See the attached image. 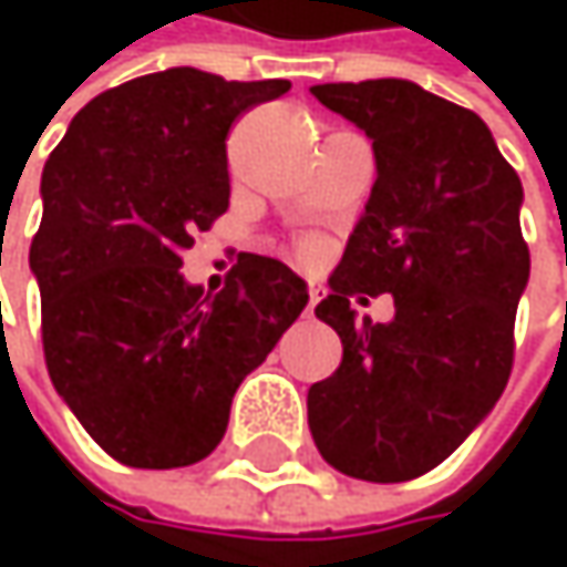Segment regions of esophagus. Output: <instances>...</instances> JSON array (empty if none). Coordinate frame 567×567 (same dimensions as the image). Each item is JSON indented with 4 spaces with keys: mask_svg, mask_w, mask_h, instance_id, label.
Returning <instances> with one entry per match:
<instances>
[{
    "mask_svg": "<svg viewBox=\"0 0 567 567\" xmlns=\"http://www.w3.org/2000/svg\"><path fill=\"white\" fill-rule=\"evenodd\" d=\"M315 305H318V288L311 285V288H308V308H305V311H308V315H315Z\"/></svg>",
    "mask_w": 567,
    "mask_h": 567,
    "instance_id": "obj_1",
    "label": "esophagus"
}]
</instances>
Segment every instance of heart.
<instances>
[{
    "mask_svg": "<svg viewBox=\"0 0 567 567\" xmlns=\"http://www.w3.org/2000/svg\"><path fill=\"white\" fill-rule=\"evenodd\" d=\"M301 256L311 259V256H315V243H301Z\"/></svg>",
    "mask_w": 567,
    "mask_h": 567,
    "instance_id": "obj_1",
    "label": "heart"
}]
</instances>
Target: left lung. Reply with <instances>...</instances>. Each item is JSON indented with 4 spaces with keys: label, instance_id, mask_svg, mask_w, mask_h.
Instances as JSON below:
<instances>
[{
    "label": "left lung",
    "instance_id": "1",
    "mask_svg": "<svg viewBox=\"0 0 567 567\" xmlns=\"http://www.w3.org/2000/svg\"><path fill=\"white\" fill-rule=\"evenodd\" d=\"M311 94L374 141L378 179L315 315L341 364L308 391V426L338 473L406 483L440 466L496 406L528 282L522 183L489 127L413 81H338ZM395 295L388 326L348 297Z\"/></svg>",
    "mask_w": 567,
    "mask_h": 567
}]
</instances>
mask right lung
I'll list each match as a JSON object with an SVG mask.
<instances>
[{"mask_svg": "<svg viewBox=\"0 0 567 567\" xmlns=\"http://www.w3.org/2000/svg\"><path fill=\"white\" fill-rule=\"evenodd\" d=\"M291 84L167 68L87 101L42 173L29 266L49 378L124 466L209 456L233 394L308 305L279 259L239 252L209 295L179 276L193 236L229 209L226 137Z\"/></svg>", "mask_w": 567, "mask_h": 567, "instance_id": "obj_1", "label": "right lung"}]
</instances>
